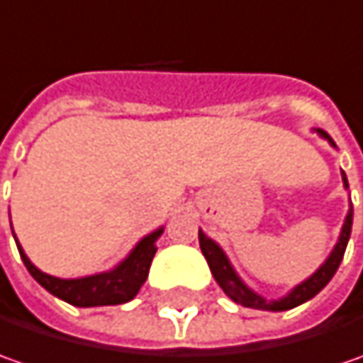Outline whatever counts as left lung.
<instances>
[{"mask_svg": "<svg viewBox=\"0 0 363 363\" xmlns=\"http://www.w3.org/2000/svg\"><path fill=\"white\" fill-rule=\"evenodd\" d=\"M319 133H321L325 139H329V135L325 131ZM329 143L335 145L331 139H329ZM343 184H345V188H347V177H345V174H343ZM352 222H354V208L350 210V214L345 218V224H343L340 242L335 244V248H333V252H331L328 260H325V264L315 272L311 279H307L305 283H301L297 289H293L285 299L281 301H267L262 299L260 295H257V293H252V291L236 277V272L232 271L230 262H228V258L224 257L222 248H220L214 240H210L203 232H198V238H200V248H202L203 257H206L208 264H210V271L214 274L216 283L222 286V291H224L232 301H236V303L242 305V307H250V309L286 311V309H293V307H297V305L305 303V301L313 299L315 295L333 279V274L340 269L343 255H345V246H347L350 234H352Z\"/></svg>", "mask_w": 363, "mask_h": 363, "instance_id": "left-lung-1", "label": "left lung"}]
</instances>
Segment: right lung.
<instances>
[{"instance_id": "1", "label": "right lung", "mask_w": 363, "mask_h": 363, "mask_svg": "<svg viewBox=\"0 0 363 363\" xmlns=\"http://www.w3.org/2000/svg\"><path fill=\"white\" fill-rule=\"evenodd\" d=\"M161 232H163V228L145 236L115 271L92 274V277H84V279H70V281L56 279V277H50L46 272L38 271L30 262V258L23 255L18 240H16V244H18V250H20V257L26 264V269L54 297L66 301L70 305H77V307H101V305L127 303L139 293L141 285L147 281L151 260L157 252L155 242L161 236Z\"/></svg>"}]
</instances>
